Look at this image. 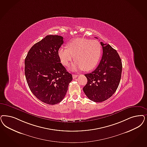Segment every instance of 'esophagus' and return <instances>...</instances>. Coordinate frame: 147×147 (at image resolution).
<instances>
[{
	"mask_svg": "<svg viewBox=\"0 0 147 147\" xmlns=\"http://www.w3.org/2000/svg\"><path fill=\"white\" fill-rule=\"evenodd\" d=\"M72 76H73V79H74V78H76L78 76V74H73L72 75Z\"/></svg>",
	"mask_w": 147,
	"mask_h": 147,
	"instance_id": "esophagus-1",
	"label": "esophagus"
}]
</instances>
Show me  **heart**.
Segmentation results:
<instances>
[{
  "label": "heart",
  "instance_id": "1",
  "mask_svg": "<svg viewBox=\"0 0 147 147\" xmlns=\"http://www.w3.org/2000/svg\"><path fill=\"white\" fill-rule=\"evenodd\" d=\"M57 54L64 66H69L74 59L76 60L71 66L72 70L82 69L89 71L98 64L102 54V48L97 40L76 38L69 41L67 47H60Z\"/></svg>",
  "mask_w": 147,
  "mask_h": 147
}]
</instances>
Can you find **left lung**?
I'll return each instance as SVG.
<instances>
[{"label": "left lung", "instance_id": "8db88e82", "mask_svg": "<svg viewBox=\"0 0 147 147\" xmlns=\"http://www.w3.org/2000/svg\"><path fill=\"white\" fill-rule=\"evenodd\" d=\"M102 56L99 65L91 73L85 74L87 82L83 91L91 100L105 101L116 91L122 71L121 59L117 51L109 44L100 42Z\"/></svg>", "mask_w": 147, "mask_h": 147}]
</instances>
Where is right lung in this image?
Listing matches in <instances>:
<instances>
[{
    "label": "right lung",
    "mask_w": 147,
    "mask_h": 147,
    "mask_svg": "<svg viewBox=\"0 0 147 147\" xmlns=\"http://www.w3.org/2000/svg\"><path fill=\"white\" fill-rule=\"evenodd\" d=\"M63 38L61 36H47L31 48L25 59L26 80L31 91L49 105L63 100L73 79L57 54Z\"/></svg>",
    "instance_id": "1"
}]
</instances>
